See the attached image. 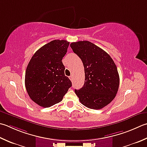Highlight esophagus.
Segmentation results:
<instances>
[{
	"label": "esophagus",
	"instance_id": "esophagus-1",
	"mask_svg": "<svg viewBox=\"0 0 147 147\" xmlns=\"http://www.w3.org/2000/svg\"><path fill=\"white\" fill-rule=\"evenodd\" d=\"M69 79L71 80V81H73V78H73V76H70L69 77Z\"/></svg>",
	"mask_w": 147,
	"mask_h": 147
}]
</instances>
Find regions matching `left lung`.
<instances>
[{
  "mask_svg": "<svg viewBox=\"0 0 147 147\" xmlns=\"http://www.w3.org/2000/svg\"><path fill=\"white\" fill-rule=\"evenodd\" d=\"M70 46L84 66V85L74 90L80 102L94 110L104 108L113 100L119 89L115 64L109 54L90 41L72 42Z\"/></svg>",
  "mask_w": 147,
  "mask_h": 147,
  "instance_id": "1",
  "label": "left lung"
}]
</instances>
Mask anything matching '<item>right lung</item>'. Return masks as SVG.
Segmentation results:
<instances>
[{
    "label": "right lung",
    "instance_id": "right-lung-1",
    "mask_svg": "<svg viewBox=\"0 0 147 147\" xmlns=\"http://www.w3.org/2000/svg\"><path fill=\"white\" fill-rule=\"evenodd\" d=\"M69 42L53 40L34 54L26 69L25 84L28 96L34 102L44 108L61 101L72 86L65 76L62 62Z\"/></svg>",
    "mask_w": 147,
    "mask_h": 147
}]
</instances>
